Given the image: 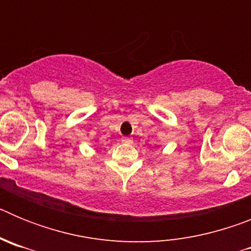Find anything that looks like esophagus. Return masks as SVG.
Wrapping results in <instances>:
<instances>
[{"label": "esophagus", "mask_w": 251, "mask_h": 251, "mask_svg": "<svg viewBox=\"0 0 251 251\" xmlns=\"http://www.w3.org/2000/svg\"><path fill=\"white\" fill-rule=\"evenodd\" d=\"M122 142L126 143V145H130V143H132V138H129V137H123V138H122Z\"/></svg>", "instance_id": "34e87169"}]
</instances>
